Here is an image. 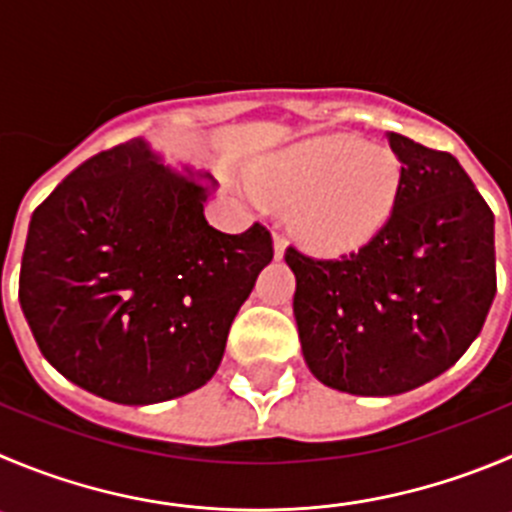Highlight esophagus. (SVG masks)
Instances as JSON below:
<instances>
[{
    "instance_id": "esophagus-1",
    "label": "esophagus",
    "mask_w": 512,
    "mask_h": 512,
    "mask_svg": "<svg viewBox=\"0 0 512 512\" xmlns=\"http://www.w3.org/2000/svg\"><path fill=\"white\" fill-rule=\"evenodd\" d=\"M285 247H288V242H285L283 234H275V260H283Z\"/></svg>"
}]
</instances>
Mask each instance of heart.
<instances>
[{
    "instance_id": "obj_1",
    "label": "heart",
    "mask_w": 512,
    "mask_h": 512,
    "mask_svg": "<svg viewBox=\"0 0 512 512\" xmlns=\"http://www.w3.org/2000/svg\"><path fill=\"white\" fill-rule=\"evenodd\" d=\"M399 181L394 156L348 136L310 138L252 174L260 197L300 204V232L321 252H348L369 242L394 212Z\"/></svg>"
}]
</instances>
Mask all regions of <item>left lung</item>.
I'll return each instance as SVG.
<instances>
[{
    "label": "left lung",
    "mask_w": 512,
    "mask_h": 512,
    "mask_svg": "<svg viewBox=\"0 0 512 512\" xmlns=\"http://www.w3.org/2000/svg\"><path fill=\"white\" fill-rule=\"evenodd\" d=\"M394 212L341 260L288 247L310 374L356 396H396L455 366L495 298V217L452 154L389 133Z\"/></svg>",
    "instance_id": "left-lung-1"
}]
</instances>
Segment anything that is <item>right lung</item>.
I'll return each instance as SVG.
<instances>
[{
	"label": "right lung",
	"mask_w": 512,
	"mask_h": 512,
	"mask_svg": "<svg viewBox=\"0 0 512 512\" xmlns=\"http://www.w3.org/2000/svg\"><path fill=\"white\" fill-rule=\"evenodd\" d=\"M212 174L164 164L143 138L85 161L35 209L19 305L42 356L116 404H159L207 384L234 315L272 260L262 224L204 219Z\"/></svg>",
	"instance_id": "obj_1"
}]
</instances>
